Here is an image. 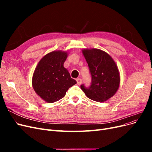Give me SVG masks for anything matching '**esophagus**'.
Here are the masks:
<instances>
[{
	"label": "esophagus",
	"mask_w": 152,
	"mask_h": 152,
	"mask_svg": "<svg viewBox=\"0 0 152 152\" xmlns=\"http://www.w3.org/2000/svg\"><path fill=\"white\" fill-rule=\"evenodd\" d=\"M76 80H77V83L78 85L81 84V83H82V79H77Z\"/></svg>",
	"instance_id": "34e87169"
}]
</instances>
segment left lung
<instances>
[{
	"label": "left lung",
	"instance_id": "obj_1",
	"mask_svg": "<svg viewBox=\"0 0 152 152\" xmlns=\"http://www.w3.org/2000/svg\"><path fill=\"white\" fill-rule=\"evenodd\" d=\"M82 54L88 64L91 84L80 88L87 97L98 102H104L116 93L120 86V73L115 62L110 55L98 49H84Z\"/></svg>",
	"mask_w": 152,
	"mask_h": 152
}]
</instances>
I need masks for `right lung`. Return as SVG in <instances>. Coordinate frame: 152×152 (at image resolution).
I'll list each match as a JSON object with an SVG mask.
<instances>
[{
  "label": "right lung",
  "instance_id": "1",
  "mask_svg": "<svg viewBox=\"0 0 152 152\" xmlns=\"http://www.w3.org/2000/svg\"><path fill=\"white\" fill-rule=\"evenodd\" d=\"M67 56L66 51L54 50L45 55L35 69L32 86L37 94L49 103L63 98L68 89L77 84L63 66Z\"/></svg>",
  "mask_w": 152,
  "mask_h": 152
}]
</instances>
